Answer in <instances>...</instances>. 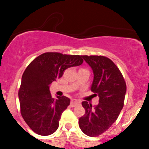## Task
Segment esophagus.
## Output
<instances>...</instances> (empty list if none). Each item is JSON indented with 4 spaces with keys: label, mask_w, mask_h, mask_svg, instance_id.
<instances>
[{
    "label": "esophagus",
    "mask_w": 149,
    "mask_h": 149,
    "mask_svg": "<svg viewBox=\"0 0 149 149\" xmlns=\"http://www.w3.org/2000/svg\"><path fill=\"white\" fill-rule=\"evenodd\" d=\"M71 107H76V106H78V104H80V102L79 101H78L77 100H75V99H73V100H71Z\"/></svg>",
    "instance_id": "esophagus-1"
}]
</instances>
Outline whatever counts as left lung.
I'll return each mask as SVG.
<instances>
[{
  "instance_id": "8db88e82",
  "label": "left lung",
  "mask_w": 149,
  "mask_h": 149,
  "mask_svg": "<svg viewBox=\"0 0 149 149\" xmlns=\"http://www.w3.org/2000/svg\"><path fill=\"white\" fill-rule=\"evenodd\" d=\"M92 68L94 79L91 90L100 97L92 108L88 102H82L85 113L78 120L79 127L89 136H97L115 123L124 106L126 83L122 73L112 60L104 56L83 55Z\"/></svg>"
}]
</instances>
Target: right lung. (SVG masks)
I'll return each mask as SVG.
<instances>
[{
  "label": "right lung",
  "instance_id": "obj_1",
  "mask_svg": "<svg viewBox=\"0 0 149 149\" xmlns=\"http://www.w3.org/2000/svg\"><path fill=\"white\" fill-rule=\"evenodd\" d=\"M81 55L45 52L34 59L22 75L19 90L20 111L26 123L42 136L57 130L61 113L70 104L68 97L52 98L49 85L62 76L66 69L81 65Z\"/></svg>",
  "mask_w": 149,
  "mask_h": 149
}]
</instances>
